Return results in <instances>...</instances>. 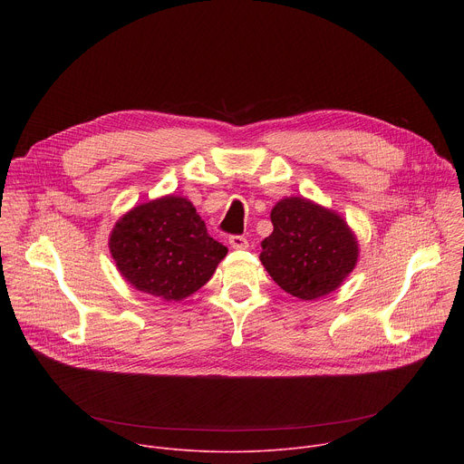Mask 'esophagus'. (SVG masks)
Returning a JSON list of instances; mask_svg holds the SVG:
<instances>
[{
	"label": "esophagus",
	"mask_w": 464,
	"mask_h": 464,
	"mask_svg": "<svg viewBox=\"0 0 464 464\" xmlns=\"http://www.w3.org/2000/svg\"><path fill=\"white\" fill-rule=\"evenodd\" d=\"M229 246L233 249H246L247 247V238L240 237V235H233V237H229Z\"/></svg>",
	"instance_id": "34e87169"
}]
</instances>
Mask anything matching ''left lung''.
I'll list each match as a JSON object with an SVG mask.
<instances>
[{
	"label": "left lung",
	"mask_w": 464,
	"mask_h": 464,
	"mask_svg": "<svg viewBox=\"0 0 464 464\" xmlns=\"http://www.w3.org/2000/svg\"><path fill=\"white\" fill-rule=\"evenodd\" d=\"M274 233L260 262L290 295L314 301L338 290L356 268L360 244L347 220L308 198L288 196L272 209Z\"/></svg>",
	"instance_id": "left-lung-1"
}]
</instances>
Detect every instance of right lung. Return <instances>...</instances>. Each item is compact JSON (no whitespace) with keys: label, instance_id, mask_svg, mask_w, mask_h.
I'll return each instance as SVG.
<instances>
[{"label":"right lung","instance_id":"1","mask_svg":"<svg viewBox=\"0 0 464 464\" xmlns=\"http://www.w3.org/2000/svg\"><path fill=\"white\" fill-rule=\"evenodd\" d=\"M108 247L130 286L163 301H181L200 290L227 255V247L209 237L188 198L178 194L124 213Z\"/></svg>","mask_w":464,"mask_h":464}]
</instances>
